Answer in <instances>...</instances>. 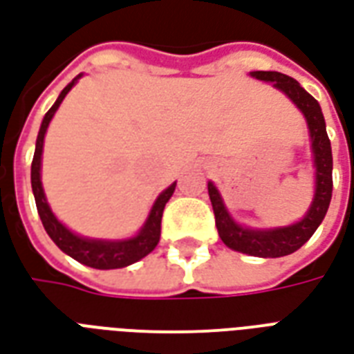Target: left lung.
I'll list each match as a JSON object with an SVG mask.
<instances>
[{
    "label": "left lung",
    "mask_w": 354,
    "mask_h": 354,
    "mask_svg": "<svg viewBox=\"0 0 354 354\" xmlns=\"http://www.w3.org/2000/svg\"><path fill=\"white\" fill-rule=\"evenodd\" d=\"M251 77L274 82L277 90H281L292 103L302 111L311 137V151H313V167H315V195L310 210L298 223L277 229H250L238 225L223 204V198L216 189V185L208 184L212 208L216 216V227L219 238L227 248L253 257H285L300 250L308 242L311 234L326 216L332 198V148L321 106L315 99L304 90L295 78L287 77L277 71H253Z\"/></svg>",
    "instance_id": "obj_1"
}]
</instances>
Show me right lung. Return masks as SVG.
Wrapping results in <instances>:
<instances>
[{
  "label": "right lung",
  "mask_w": 354,
  "mask_h": 354,
  "mask_svg": "<svg viewBox=\"0 0 354 354\" xmlns=\"http://www.w3.org/2000/svg\"><path fill=\"white\" fill-rule=\"evenodd\" d=\"M80 77L82 75H78L73 82L65 86L64 91L56 99V103L52 104L50 111L44 114L43 124H41V129H39L37 135V142H35L33 161H31V189H33V197H35L39 217L43 221L44 230L48 232V236L54 240V243L59 250L67 253L75 261H78V263L97 268V270L124 268V266L137 263V261H140V259L156 250L159 236H161V217H163L165 204L169 203V198L172 197V193L176 189V182L157 197V201L151 206L150 216L146 219V223L142 225V229L138 230L137 236L129 238V240H90V238H82L75 234V232H71L64 223L57 221V217L52 214L50 206L46 203L43 184H41V156H43L44 133L48 129V124H50L52 116L56 114L57 106L62 104L65 95L69 93V90Z\"/></svg>",
  "instance_id": "obj_1"
}]
</instances>
